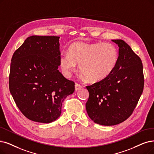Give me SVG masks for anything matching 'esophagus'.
Masks as SVG:
<instances>
[{
  "mask_svg": "<svg viewBox=\"0 0 154 154\" xmlns=\"http://www.w3.org/2000/svg\"><path fill=\"white\" fill-rule=\"evenodd\" d=\"M81 88H82V87H81L80 85H79L78 83H76L75 84V91L79 90Z\"/></svg>",
  "mask_w": 154,
  "mask_h": 154,
  "instance_id": "obj_1",
  "label": "esophagus"
}]
</instances>
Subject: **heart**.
<instances>
[{
    "instance_id": "obj_1",
    "label": "heart",
    "mask_w": 154,
    "mask_h": 154,
    "mask_svg": "<svg viewBox=\"0 0 154 154\" xmlns=\"http://www.w3.org/2000/svg\"><path fill=\"white\" fill-rule=\"evenodd\" d=\"M119 54L117 48L110 43L72 44L68 53L60 56V65L66 76H70L76 69V63L85 77L89 81L98 82L111 73L118 62Z\"/></svg>"
}]
</instances>
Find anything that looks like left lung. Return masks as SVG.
Here are the masks:
<instances>
[{
	"label": "left lung",
	"mask_w": 154,
	"mask_h": 154,
	"mask_svg": "<svg viewBox=\"0 0 154 154\" xmlns=\"http://www.w3.org/2000/svg\"><path fill=\"white\" fill-rule=\"evenodd\" d=\"M119 47L114 71L100 82L87 86L89 92L86 109L94 122L103 126L126 120L136 107L144 87L141 59L122 40H112Z\"/></svg>",
	"instance_id": "8db88e82"
}]
</instances>
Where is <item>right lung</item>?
<instances>
[{"mask_svg":"<svg viewBox=\"0 0 154 154\" xmlns=\"http://www.w3.org/2000/svg\"><path fill=\"white\" fill-rule=\"evenodd\" d=\"M59 36H31L14 52L11 59L9 90L23 114L30 120L50 123L61 114L75 83L58 70Z\"/></svg>","mask_w":154,"mask_h":154,"instance_id":"1","label":"right lung"}]
</instances>
